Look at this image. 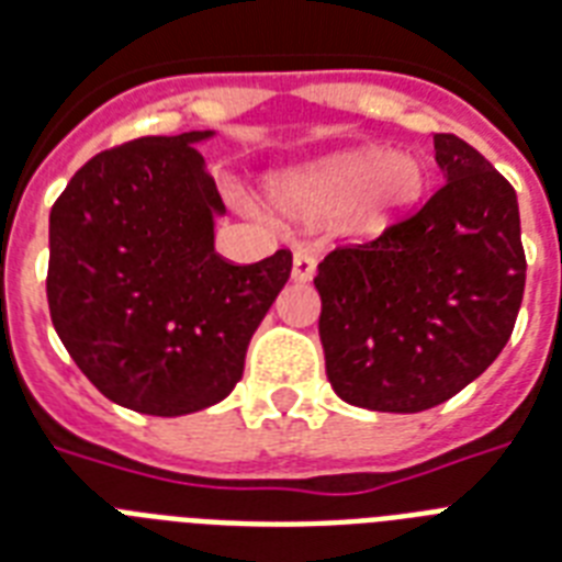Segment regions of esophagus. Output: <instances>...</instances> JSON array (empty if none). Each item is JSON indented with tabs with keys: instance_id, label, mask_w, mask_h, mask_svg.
<instances>
[{
	"instance_id": "1",
	"label": "esophagus",
	"mask_w": 562,
	"mask_h": 562,
	"mask_svg": "<svg viewBox=\"0 0 562 562\" xmlns=\"http://www.w3.org/2000/svg\"><path fill=\"white\" fill-rule=\"evenodd\" d=\"M313 276H315V258L307 252V249H299V252L292 255V281L307 284Z\"/></svg>"
}]
</instances>
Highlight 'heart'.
<instances>
[{
    "label": "heart",
    "instance_id": "b5f03b06",
    "mask_svg": "<svg viewBox=\"0 0 562 562\" xmlns=\"http://www.w3.org/2000/svg\"><path fill=\"white\" fill-rule=\"evenodd\" d=\"M422 187L425 169L416 157L359 146L278 178L272 198L284 215L304 224L341 212L350 235L370 238L387 229L419 198Z\"/></svg>",
    "mask_w": 562,
    "mask_h": 562
}]
</instances>
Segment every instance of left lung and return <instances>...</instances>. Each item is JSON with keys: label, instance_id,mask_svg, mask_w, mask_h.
Here are the masks:
<instances>
[{"label": "left lung", "instance_id": "left-lung-1", "mask_svg": "<svg viewBox=\"0 0 562 562\" xmlns=\"http://www.w3.org/2000/svg\"><path fill=\"white\" fill-rule=\"evenodd\" d=\"M445 183L375 240L333 249L315 276L333 391L419 414L503 353L526 290L517 192L474 146L437 134Z\"/></svg>", "mask_w": 562, "mask_h": 562}]
</instances>
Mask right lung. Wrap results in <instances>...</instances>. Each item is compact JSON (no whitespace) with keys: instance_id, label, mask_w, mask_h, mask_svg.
Returning <instances> with one entry per match:
<instances>
[{"instance_id":"right-lung-1","label":"right lung","mask_w":562,"mask_h":562,"mask_svg":"<svg viewBox=\"0 0 562 562\" xmlns=\"http://www.w3.org/2000/svg\"><path fill=\"white\" fill-rule=\"evenodd\" d=\"M140 137L91 157L50 209L48 307L65 350L105 398L148 416L217 405L284 290L290 249L235 267L198 143Z\"/></svg>"}]
</instances>
